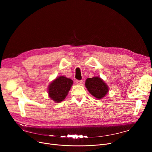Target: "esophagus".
Instances as JSON below:
<instances>
[{
	"instance_id": "1",
	"label": "esophagus",
	"mask_w": 152,
	"mask_h": 152,
	"mask_svg": "<svg viewBox=\"0 0 152 152\" xmlns=\"http://www.w3.org/2000/svg\"><path fill=\"white\" fill-rule=\"evenodd\" d=\"M82 83V80H77V85H81Z\"/></svg>"
}]
</instances>
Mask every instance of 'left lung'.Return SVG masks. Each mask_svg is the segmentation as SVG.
I'll return each mask as SVG.
<instances>
[{"mask_svg":"<svg viewBox=\"0 0 152 152\" xmlns=\"http://www.w3.org/2000/svg\"><path fill=\"white\" fill-rule=\"evenodd\" d=\"M87 89L97 99H102L109 91L108 85L99 77L88 78L85 83Z\"/></svg>","mask_w":152,"mask_h":152,"instance_id":"left-lung-1","label":"left lung"}]
</instances>
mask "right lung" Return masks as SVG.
<instances>
[{
	"instance_id": "1",
	"label": "right lung",
	"mask_w": 152,
	"mask_h": 152,
	"mask_svg": "<svg viewBox=\"0 0 152 152\" xmlns=\"http://www.w3.org/2000/svg\"><path fill=\"white\" fill-rule=\"evenodd\" d=\"M73 85V80L65 76H59L49 84L48 92L49 98L55 103L65 99Z\"/></svg>"
}]
</instances>
